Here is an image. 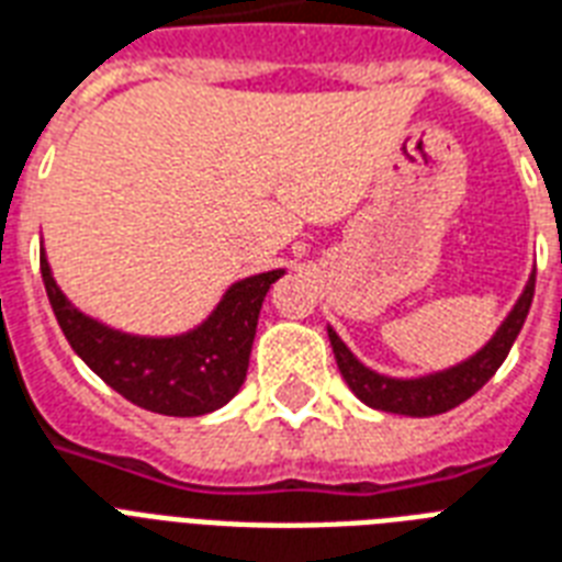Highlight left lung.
<instances>
[{
    "mask_svg": "<svg viewBox=\"0 0 562 562\" xmlns=\"http://www.w3.org/2000/svg\"><path fill=\"white\" fill-rule=\"evenodd\" d=\"M533 285H537V271L530 273V280L528 285H525V291H521V297L516 300V306L509 310L504 324L495 329V336H492L474 357L460 362V366L445 368V371H436V374L427 376H409V380L376 374V371L362 366V362L350 353L348 345L336 336V329L329 327V345H333V353H336L338 371L345 376V383L350 385V392H353L362 404L374 406V409L413 415V418H427V415L448 413L453 406H460L462 401H469L477 389H483L486 380L498 371L501 362L507 359L513 341H516V336H519L521 327H525V318H528L530 300H533Z\"/></svg>",
    "mask_w": 562,
    "mask_h": 562,
    "instance_id": "left-lung-1",
    "label": "left lung"
}]
</instances>
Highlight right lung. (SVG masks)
<instances>
[{"label": "right lung", "mask_w": 562, "mask_h": 562, "mask_svg": "<svg viewBox=\"0 0 562 562\" xmlns=\"http://www.w3.org/2000/svg\"><path fill=\"white\" fill-rule=\"evenodd\" d=\"M41 273L58 327L93 374L149 413L191 418L214 413L238 395L262 300L285 271L256 273L229 285L212 315L182 336H132L79 312L58 289L43 250Z\"/></svg>", "instance_id": "right-lung-1"}]
</instances>
